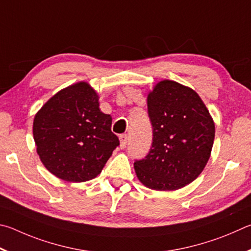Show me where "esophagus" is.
Returning <instances> with one entry per match:
<instances>
[{
    "label": "esophagus",
    "instance_id": "obj_1",
    "mask_svg": "<svg viewBox=\"0 0 251 251\" xmlns=\"http://www.w3.org/2000/svg\"><path fill=\"white\" fill-rule=\"evenodd\" d=\"M119 139H120V147L121 149H125L126 143H128V134H121L120 137H119Z\"/></svg>",
    "mask_w": 251,
    "mask_h": 251
}]
</instances>
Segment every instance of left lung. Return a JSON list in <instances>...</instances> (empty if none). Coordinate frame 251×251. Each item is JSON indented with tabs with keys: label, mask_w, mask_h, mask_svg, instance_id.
Listing matches in <instances>:
<instances>
[{
	"label": "left lung",
	"mask_w": 251,
	"mask_h": 251,
	"mask_svg": "<svg viewBox=\"0 0 251 251\" xmlns=\"http://www.w3.org/2000/svg\"><path fill=\"white\" fill-rule=\"evenodd\" d=\"M148 112L153 142L148 155L134 162L135 174L151 190H179L207 164L215 138L213 118L195 90L168 79L149 92Z\"/></svg>",
	"instance_id": "left-lung-1"
}]
</instances>
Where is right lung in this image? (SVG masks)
Listing matches in <instances>:
<instances>
[{"instance_id": "obj_1", "label": "right lung", "mask_w": 251, "mask_h": 251, "mask_svg": "<svg viewBox=\"0 0 251 251\" xmlns=\"http://www.w3.org/2000/svg\"><path fill=\"white\" fill-rule=\"evenodd\" d=\"M111 123V116L99 109V96L89 83L66 87L35 114L33 135L39 159L63 181H90L119 146Z\"/></svg>"}]
</instances>
